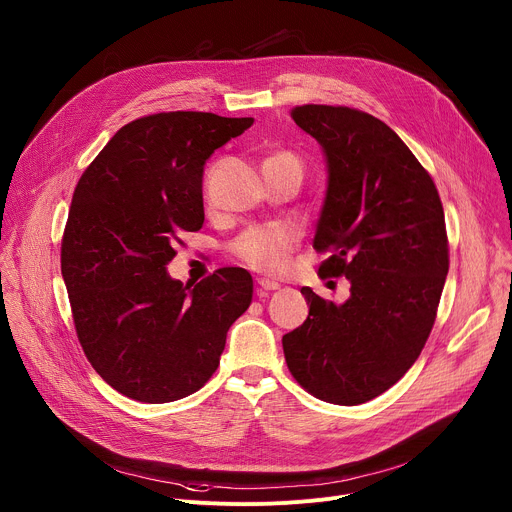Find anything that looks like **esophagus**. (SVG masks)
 I'll use <instances>...</instances> for the list:
<instances>
[{"label":"esophagus","instance_id":"esophagus-1","mask_svg":"<svg viewBox=\"0 0 512 512\" xmlns=\"http://www.w3.org/2000/svg\"><path fill=\"white\" fill-rule=\"evenodd\" d=\"M257 291L259 294H265V291H273V289H279V283L277 281H271V279H265V277H261V279H257Z\"/></svg>","mask_w":512,"mask_h":512}]
</instances>
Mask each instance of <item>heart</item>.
Segmentation results:
<instances>
[{
    "instance_id": "obj_1",
    "label": "heart",
    "mask_w": 512,
    "mask_h": 512,
    "mask_svg": "<svg viewBox=\"0 0 512 512\" xmlns=\"http://www.w3.org/2000/svg\"><path fill=\"white\" fill-rule=\"evenodd\" d=\"M265 162H287L302 168L300 160L289 152H277ZM294 247L296 235L287 227H249L231 243V253L255 271L279 273Z\"/></svg>"
}]
</instances>
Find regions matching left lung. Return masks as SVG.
I'll list each match as a JSON object with an SVG mask.
<instances>
[{
  "instance_id": "obj_1",
  "label": "left lung",
  "mask_w": 512,
  "mask_h": 512,
  "mask_svg": "<svg viewBox=\"0 0 512 512\" xmlns=\"http://www.w3.org/2000/svg\"><path fill=\"white\" fill-rule=\"evenodd\" d=\"M294 119L324 150L328 190L314 249L320 277H346L336 306L310 287L306 322L283 336L289 373L334 405L391 389L421 354L450 269L437 188L381 119L342 105H302Z\"/></svg>"
}]
</instances>
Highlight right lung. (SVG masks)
Here are the masks:
<instances>
[{"instance_id":"1","label":"right lung","mask_w":512,"mask_h":512,"mask_svg":"<svg viewBox=\"0 0 512 512\" xmlns=\"http://www.w3.org/2000/svg\"><path fill=\"white\" fill-rule=\"evenodd\" d=\"M253 117L170 111L123 125L72 194L60 269L79 342L101 379L141 403L196 393L216 371L227 332L247 312L253 279L221 267L196 285L172 279L182 233L202 229V172Z\"/></svg>"}]
</instances>
